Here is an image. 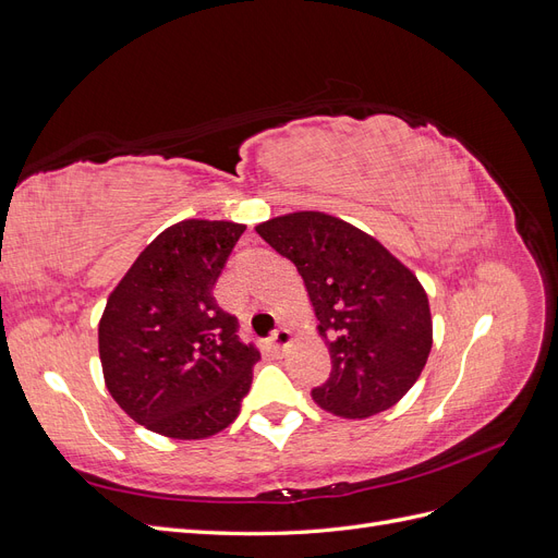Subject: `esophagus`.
Returning a JSON list of instances; mask_svg holds the SVG:
<instances>
[{
	"label": "esophagus",
	"instance_id": "obj_1",
	"mask_svg": "<svg viewBox=\"0 0 558 558\" xmlns=\"http://www.w3.org/2000/svg\"><path fill=\"white\" fill-rule=\"evenodd\" d=\"M291 330L289 328H277L275 332H272V340H269V344H272V349L277 351V353H281L286 347L291 344Z\"/></svg>",
	"mask_w": 558,
	"mask_h": 558
}]
</instances>
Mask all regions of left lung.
<instances>
[{"instance_id": "left-lung-1", "label": "left lung", "mask_w": 558, "mask_h": 558, "mask_svg": "<svg viewBox=\"0 0 558 558\" xmlns=\"http://www.w3.org/2000/svg\"><path fill=\"white\" fill-rule=\"evenodd\" d=\"M256 232L305 281L330 351V377L312 391L344 418L379 414L410 391L433 347L424 286L367 232L324 211L269 218Z\"/></svg>"}]
</instances>
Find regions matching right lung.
<instances>
[{
    "label": "right lung",
    "instance_id": "right-lung-1",
    "mask_svg": "<svg viewBox=\"0 0 558 558\" xmlns=\"http://www.w3.org/2000/svg\"><path fill=\"white\" fill-rule=\"evenodd\" d=\"M246 226L189 218L160 232L99 318L109 393L137 424L174 440L228 428L260 353L216 305L214 286Z\"/></svg>",
    "mask_w": 558,
    "mask_h": 558
}]
</instances>
